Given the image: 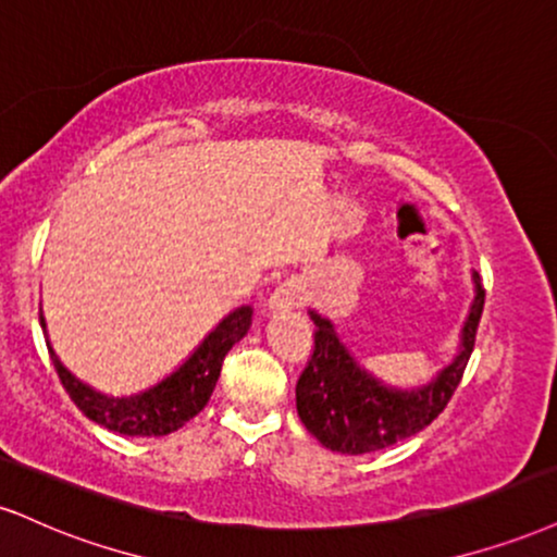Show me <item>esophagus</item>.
Here are the masks:
<instances>
[{
    "instance_id": "esophagus-1",
    "label": "esophagus",
    "mask_w": 557,
    "mask_h": 557,
    "mask_svg": "<svg viewBox=\"0 0 557 557\" xmlns=\"http://www.w3.org/2000/svg\"><path fill=\"white\" fill-rule=\"evenodd\" d=\"M300 300V287L293 283V280H287V283H280L274 287V293L270 296V311H290V308H298Z\"/></svg>"
}]
</instances>
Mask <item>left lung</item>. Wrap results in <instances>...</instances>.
Wrapping results in <instances>:
<instances>
[{
  "instance_id": "left-lung-1",
  "label": "left lung",
  "mask_w": 557,
  "mask_h": 557,
  "mask_svg": "<svg viewBox=\"0 0 557 557\" xmlns=\"http://www.w3.org/2000/svg\"><path fill=\"white\" fill-rule=\"evenodd\" d=\"M472 277L478 296L461 330L459 355L431 384L412 392L386 388L371 373H366L339 343L332 321L311 311L313 352L308 355V363L296 384L298 418L304 420L306 431L317 435V441L332 451L371 454L399 444L431 425L457 392L474 350L482 306H485V287L478 272Z\"/></svg>"
}]
</instances>
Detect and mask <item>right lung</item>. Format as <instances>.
<instances>
[{"instance_id": "1", "label": "right lung", "mask_w": 557, "mask_h": 557, "mask_svg": "<svg viewBox=\"0 0 557 557\" xmlns=\"http://www.w3.org/2000/svg\"><path fill=\"white\" fill-rule=\"evenodd\" d=\"M251 326V308L240 306L231 317L220 321L214 330L207 334L202 345L178 368L173 376L160 381L158 386L147 388L137 397L113 399L106 394L92 392L83 381L72 376L66 368L59 363L57 355L51 352V363L57 368V376L70 394V399L83 410L85 418L92 423L109 428L122 435H169L186 425L194 414L205 410L210 401L214 384H218L220 371L227 350L249 332Z\"/></svg>"}]
</instances>
